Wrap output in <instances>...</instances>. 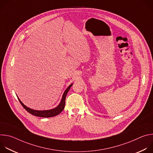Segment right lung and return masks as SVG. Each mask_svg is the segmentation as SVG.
Returning <instances> with one entry per match:
<instances>
[{
  "label": "right lung",
  "mask_w": 153,
  "mask_h": 153,
  "mask_svg": "<svg viewBox=\"0 0 153 153\" xmlns=\"http://www.w3.org/2000/svg\"><path fill=\"white\" fill-rule=\"evenodd\" d=\"M73 84H71L68 88H67V90L65 91L62 98V100L60 103V104L59 105V106H57L56 108L53 109V110H45V111H38V110H32L31 108H28L27 106H26L22 102L20 99L18 98L20 103H21V105H22V106L25 109V110L30 114H31L33 116H37V117H54L56 116L57 115H58L59 114H60L64 109L65 105V99H66V96L67 94L68 93V92L69 91L70 88L71 87Z\"/></svg>",
  "instance_id": "right-lung-1"
}]
</instances>
